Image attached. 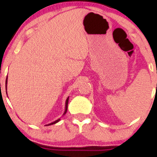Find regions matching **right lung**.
<instances>
[{
    "label": "right lung",
    "mask_w": 157,
    "mask_h": 157,
    "mask_svg": "<svg viewBox=\"0 0 157 157\" xmlns=\"http://www.w3.org/2000/svg\"><path fill=\"white\" fill-rule=\"evenodd\" d=\"M6 84H7V78H6ZM6 94H7V93H6ZM68 97L67 98V99H66V109H65V111H64V113H63V114H65V113H66V111H67V109H68ZM59 121H60V119H58V120H56V121H55L52 122V123H51V124H48V125H46V126H48V125H52V124H56L57 122H59Z\"/></svg>",
    "instance_id": "add662e5"
}]
</instances>
